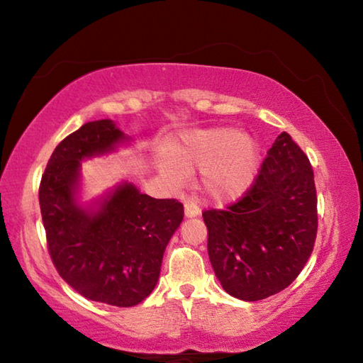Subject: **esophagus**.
Masks as SVG:
<instances>
[{"label":"esophagus","mask_w":363,"mask_h":363,"mask_svg":"<svg viewBox=\"0 0 363 363\" xmlns=\"http://www.w3.org/2000/svg\"><path fill=\"white\" fill-rule=\"evenodd\" d=\"M184 214H186V218H196L200 214V208L192 203V201H186V205H184Z\"/></svg>","instance_id":"esophagus-1"}]
</instances>
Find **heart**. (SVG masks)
<instances>
[{
  "mask_svg": "<svg viewBox=\"0 0 363 363\" xmlns=\"http://www.w3.org/2000/svg\"><path fill=\"white\" fill-rule=\"evenodd\" d=\"M261 167V149L255 136L233 128L190 131L171 144L158 169L171 186H182L189 173L200 169V187L218 203L247 194Z\"/></svg>",
  "mask_w": 363,
  "mask_h": 363,
  "instance_id": "heart-1",
  "label": "heart"
}]
</instances>
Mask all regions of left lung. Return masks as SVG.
<instances>
[{
    "label": "left lung",
    "instance_id": "left-lung-1",
    "mask_svg": "<svg viewBox=\"0 0 363 363\" xmlns=\"http://www.w3.org/2000/svg\"><path fill=\"white\" fill-rule=\"evenodd\" d=\"M203 220L213 270L230 296L259 301L285 290L306 266L317 235L309 158L281 133L248 194L227 210L205 211Z\"/></svg>",
    "mask_w": 363,
    "mask_h": 363
}]
</instances>
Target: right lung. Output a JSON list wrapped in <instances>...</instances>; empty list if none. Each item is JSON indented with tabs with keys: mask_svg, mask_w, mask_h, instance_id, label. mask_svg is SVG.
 I'll return each mask as SVG.
<instances>
[{
	"mask_svg": "<svg viewBox=\"0 0 363 363\" xmlns=\"http://www.w3.org/2000/svg\"><path fill=\"white\" fill-rule=\"evenodd\" d=\"M130 143L112 120L86 123L56 147L40 186L59 275L82 296L116 307L136 306L153 291L164 250L184 218L177 200L152 199L126 181L82 201V162Z\"/></svg>",
	"mask_w": 363,
	"mask_h": 363,
	"instance_id": "add662e5",
	"label": "right lung"
}]
</instances>
